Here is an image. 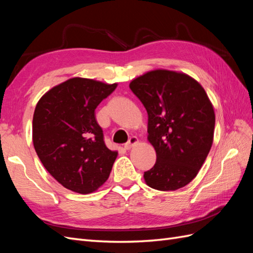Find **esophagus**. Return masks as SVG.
I'll return each mask as SVG.
<instances>
[{
    "label": "esophagus",
    "instance_id": "34e87169",
    "mask_svg": "<svg viewBox=\"0 0 253 253\" xmlns=\"http://www.w3.org/2000/svg\"><path fill=\"white\" fill-rule=\"evenodd\" d=\"M136 143H138V138H137V137H135V136H133V137H131V138L128 139V141L125 144V149H126V150H129L132 147H134V145H135Z\"/></svg>",
    "mask_w": 253,
    "mask_h": 253
}]
</instances>
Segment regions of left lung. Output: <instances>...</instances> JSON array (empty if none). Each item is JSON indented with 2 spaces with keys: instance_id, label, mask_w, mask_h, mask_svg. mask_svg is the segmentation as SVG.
<instances>
[{
  "instance_id": "8db88e82",
  "label": "left lung",
  "mask_w": 253,
  "mask_h": 253,
  "mask_svg": "<svg viewBox=\"0 0 253 253\" xmlns=\"http://www.w3.org/2000/svg\"><path fill=\"white\" fill-rule=\"evenodd\" d=\"M129 88L148 113V139L156 163L143 177L160 191L185 187L197 175L213 142L215 115L203 86L190 76L166 70L144 74Z\"/></svg>"
}]
</instances>
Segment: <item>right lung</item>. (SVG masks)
<instances>
[{
    "mask_svg": "<svg viewBox=\"0 0 253 253\" xmlns=\"http://www.w3.org/2000/svg\"><path fill=\"white\" fill-rule=\"evenodd\" d=\"M117 84L72 78L37 103L34 147L48 173L64 188L87 194L109 178L117 152L108 149L95 110Z\"/></svg>",
    "mask_w": 253,
    "mask_h": 253,
    "instance_id": "right-lung-1",
    "label": "right lung"
}]
</instances>
